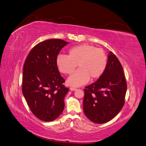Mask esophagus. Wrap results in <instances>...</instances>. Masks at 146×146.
<instances>
[{"label":"esophagus","instance_id":"obj_1","mask_svg":"<svg viewBox=\"0 0 146 146\" xmlns=\"http://www.w3.org/2000/svg\"><path fill=\"white\" fill-rule=\"evenodd\" d=\"M70 90L72 91H74V90H76V87H70Z\"/></svg>","mask_w":146,"mask_h":146}]
</instances>
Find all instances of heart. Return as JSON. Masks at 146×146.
I'll return each mask as SVG.
<instances>
[{"label":"heart","mask_w":146,"mask_h":146,"mask_svg":"<svg viewBox=\"0 0 146 146\" xmlns=\"http://www.w3.org/2000/svg\"><path fill=\"white\" fill-rule=\"evenodd\" d=\"M108 57L100 48L89 44H82L71 48L68 55H59L56 58V65L62 73L72 74L78 65L79 68L67 80L72 86H81L92 80L100 78L105 72Z\"/></svg>","instance_id":"heart-1"}]
</instances>
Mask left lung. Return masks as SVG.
Here are the masks:
<instances>
[{"instance_id": "1", "label": "left lung", "mask_w": 146, "mask_h": 146, "mask_svg": "<svg viewBox=\"0 0 146 146\" xmlns=\"http://www.w3.org/2000/svg\"><path fill=\"white\" fill-rule=\"evenodd\" d=\"M127 87L122 66L110 51L105 72L84 89L83 110L86 117L96 123L109 122L123 108Z\"/></svg>"}]
</instances>
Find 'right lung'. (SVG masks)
I'll return each mask as SVG.
<instances>
[{
	"mask_svg": "<svg viewBox=\"0 0 146 146\" xmlns=\"http://www.w3.org/2000/svg\"><path fill=\"white\" fill-rule=\"evenodd\" d=\"M68 42L50 39L32 49L23 67L22 92L31 111L44 122L57 119L64 111V97L69 89L64 85L56 58Z\"/></svg>",
	"mask_w": 146,
	"mask_h": 146,
	"instance_id": "add662e5",
	"label": "right lung"
}]
</instances>
